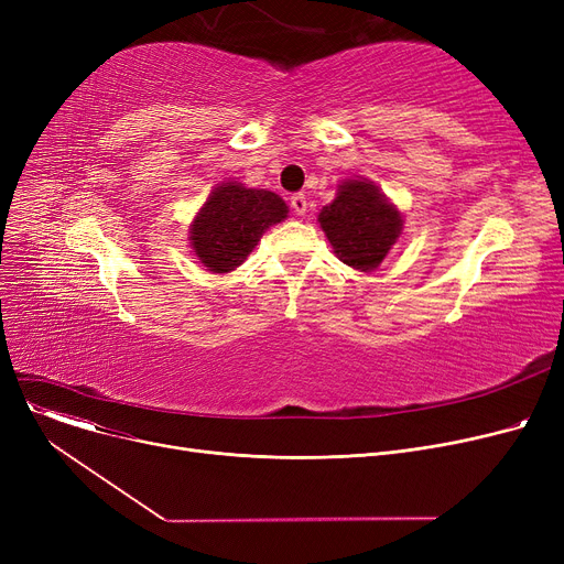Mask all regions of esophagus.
I'll use <instances>...</instances> for the list:
<instances>
[{"instance_id":"1","label":"esophagus","mask_w":564,"mask_h":564,"mask_svg":"<svg viewBox=\"0 0 564 564\" xmlns=\"http://www.w3.org/2000/svg\"><path fill=\"white\" fill-rule=\"evenodd\" d=\"M290 207H292L294 215H304L306 207H308L306 196H304V194H292V196H290Z\"/></svg>"}]
</instances>
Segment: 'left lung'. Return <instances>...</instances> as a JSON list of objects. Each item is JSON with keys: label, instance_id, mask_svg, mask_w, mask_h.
I'll use <instances>...</instances> for the list:
<instances>
[{"label": "left lung", "instance_id": "left-lung-1", "mask_svg": "<svg viewBox=\"0 0 564 564\" xmlns=\"http://www.w3.org/2000/svg\"><path fill=\"white\" fill-rule=\"evenodd\" d=\"M317 221L338 260L361 272L377 270L402 232L400 210L366 177L338 185Z\"/></svg>", "mask_w": 564, "mask_h": 564}]
</instances>
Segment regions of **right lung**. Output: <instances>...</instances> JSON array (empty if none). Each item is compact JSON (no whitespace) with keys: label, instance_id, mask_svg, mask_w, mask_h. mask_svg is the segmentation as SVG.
I'll use <instances>...</instances> for the list:
<instances>
[{"label":"right lung","instance_id":"1","mask_svg":"<svg viewBox=\"0 0 564 564\" xmlns=\"http://www.w3.org/2000/svg\"><path fill=\"white\" fill-rule=\"evenodd\" d=\"M285 217L288 205L279 194L249 189L237 181L221 183L192 221V249L210 272H232L256 249L262 232Z\"/></svg>","mask_w":564,"mask_h":564}]
</instances>
